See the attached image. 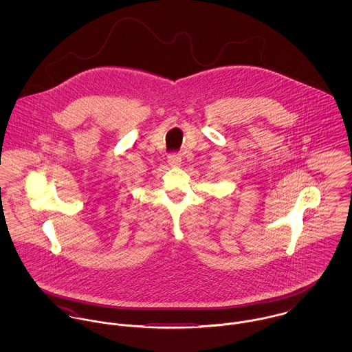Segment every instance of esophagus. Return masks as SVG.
<instances>
[{
	"mask_svg": "<svg viewBox=\"0 0 352 352\" xmlns=\"http://www.w3.org/2000/svg\"><path fill=\"white\" fill-rule=\"evenodd\" d=\"M168 162L170 166H179L182 164V157L177 153H170L168 155Z\"/></svg>",
	"mask_w": 352,
	"mask_h": 352,
	"instance_id": "1",
	"label": "esophagus"
}]
</instances>
